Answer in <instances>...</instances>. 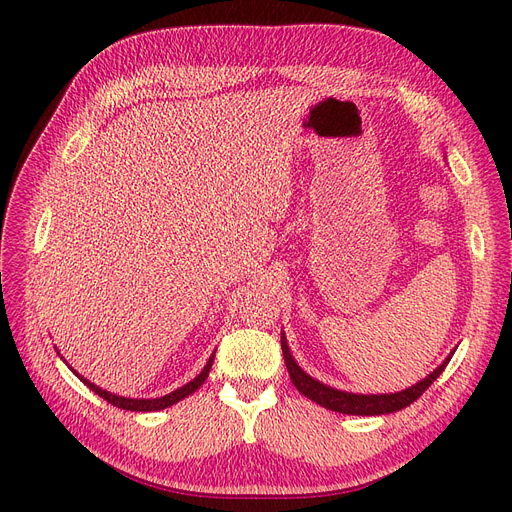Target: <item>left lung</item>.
<instances>
[{"instance_id": "8db88e82", "label": "left lung", "mask_w": 512, "mask_h": 512, "mask_svg": "<svg viewBox=\"0 0 512 512\" xmlns=\"http://www.w3.org/2000/svg\"><path fill=\"white\" fill-rule=\"evenodd\" d=\"M280 340H282V355H284L286 369L290 373L292 384L297 386V390L301 394H305L307 398H311L313 402H317V405L326 407L330 411H336V413H344V415H386V413H396L400 409L413 405V402L440 378V373L444 371V367L448 365V361L454 355V351H452L446 357V361L440 367H436L432 373H429L425 380L417 382L415 386L402 390V392H394V394H353V392H342V390L330 388L326 384L313 380L311 375H307L297 365V361L292 359L284 334H282Z\"/></svg>"}]
</instances>
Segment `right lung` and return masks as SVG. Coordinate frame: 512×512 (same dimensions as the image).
<instances>
[{"instance_id":"add662e5","label":"right lung","mask_w":512,"mask_h":512,"mask_svg":"<svg viewBox=\"0 0 512 512\" xmlns=\"http://www.w3.org/2000/svg\"><path fill=\"white\" fill-rule=\"evenodd\" d=\"M213 359H215V353L209 357L207 365L203 367V371L197 375L195 380H191L188 384H184L182 388H178V390H174V392H170V394H166V396H159V398H124V396H116V394H112V392L101 390L99 386L91 384L87 378H83V375H78L76 371H74V373L78 375L80 382L87 384V388H91V390H93L95 394H99L103 400L110 402V405H114V407H118V409H124V411H141V413H147V411H159V409L172 407V405H176L178 400L186 398L188 394H193L197 388H201V384L205 382V378L209 375V369H211V365H213Z\"/></svg>"}]
</instances>
